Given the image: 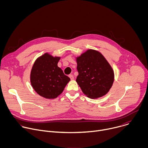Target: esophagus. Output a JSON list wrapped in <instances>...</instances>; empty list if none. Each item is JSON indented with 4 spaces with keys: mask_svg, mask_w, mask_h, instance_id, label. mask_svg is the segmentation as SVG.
<instances>
[{
    "mask_svg": "<svg viewBox=\"0 0 148 148\" xmlns=\"http://www.w3.org/2000/svg\"><path fill=\"white\" fill-rule=\"evenodd\" d=\"M69 77L70 78V79L72 80V79H74V76H73V75H72V74H70V75H69Z\"/></svg>",
    "mask_w": 148,
    "mask_h": 148,
    "instance_id": "obj_1",
    "label": "esophagus"
}]
</instances>
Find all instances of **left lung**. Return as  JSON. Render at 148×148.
<instances>
[{
	"label": "left lung",
	"mask_w": 148,
	"mask_h": 148,
	"mask_svg": "<svg viewBox=\"0 0 148 148\" xmlns=\"http://www.w3.org/2000/svg\"><path fill=\"white\" fill-rule=\"evenodd\" d=\"M78 75L76 81L87 97L95 99L106 95L114 81V70L103 56L92 49L76 58Z\"/></svg>",
	"instance_id": "1"
}]
</instances>
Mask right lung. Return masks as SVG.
<instances>
[{"label":"right lung","instance_id":"right-lung-1","mask_svg":"<svg viewBox=\"0 0 148 148\" xmlns=\"http://www.w3.org/2000/svg\"><path fill=\"white\" fill-rule=\"evenodd\" d=\"M60 57L46 53L36 59L30 73V82L35 91L47 99L60 95L70 78L58 67Z\"/></svg>","mask_w":148,"mask_h":148}]
</instances>
